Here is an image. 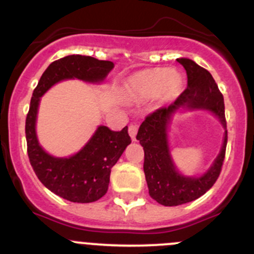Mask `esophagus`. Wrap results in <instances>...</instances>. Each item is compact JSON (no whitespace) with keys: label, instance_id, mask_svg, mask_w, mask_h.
Masks as SVG:
<instances>
[{"label":"esophagus","instance_id":"1","mask_svg":"<svg viewBox=\"0 0 254 254\" xmlns=\"http://www.w3.org/2000/svg\"><path fill=\"white\" fill-rule=\"evenodd\" d=\"M137 129H139V125L136 124V123H130L129 124V135L130 137H131L132 141H135L136 140V132H137Z\"/></svg>","mask_w":254,"mask_h":254}]
</instances>
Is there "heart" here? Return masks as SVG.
Instances as JSON below:
<instances>
[{"label":"heart","instance_id":"heart-1","mask_svg":"<svg viewBox=\"0 0 254 254\" xmlns=\"http://www.w3.org/2000/svg\"><path fill=\"white\" fill-rule=\"evenodd\" d=\"M129 94L156 97L162 94L166 99L176 98L184 88V77L169 68H152L135 73L127 83Z\"/></svg>","mask_w":254,"mask_h":254}]
</instances>
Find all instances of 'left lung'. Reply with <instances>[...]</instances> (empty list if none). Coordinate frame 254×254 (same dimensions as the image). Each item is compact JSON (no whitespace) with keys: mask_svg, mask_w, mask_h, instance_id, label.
I'll list each match as a JSON object with an SVG mask.
<instances>
[{"mask_svg":"<svg viewBox=\"0 0 254 254\" xmlns=\"http://www.w3.org/2000/svg\"><path fill=\"white\" fill-rule=\"evenodd\" d=\"M177 62L186 69L187 88L169 107L147 115L136 135L144 147V172L149 195L164 206L184 205L207 192L220 176L227 145L226 130L220 154L202 176H184L176 170L170 155L167 127L177 110H210L226 129L223 95L211 73L189 58H179Z\"/></svg>","mask_w":254,"mask_h":254,"instance_id":"1","label":"left lung"}]
</instances>
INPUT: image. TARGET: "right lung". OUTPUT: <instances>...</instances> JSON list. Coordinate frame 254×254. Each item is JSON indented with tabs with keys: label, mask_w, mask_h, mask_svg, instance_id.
I'll list each match as a JSON object with an SVG mask.
<instances>
[{
	"label": "right lung",
	"mask_w": 254,
	"mask_h": 254,
	"mask_svg": "<svg viewBox=\"0 0 254 254\" xmlns=\"http://www.w3.org/2000/svg\"><path fill=\"white\" fill-rule=\"evenodd\" d=\"M114 68L110 61L73 54L54 61L48 65L33 90L26 118V140L29 162L39 181L56 195L78 203L98 201L107 193L110 171L131 142L127 127L113 131L100 125L80 151L69 157H54L39 145L36 120L41 97L56 83L79 79L100 83Z\"/></svg>",
	"instance_id": "1"
}]
</instances>
